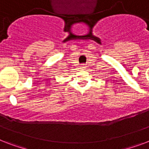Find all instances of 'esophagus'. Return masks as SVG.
Segmentation results:
<instances>
[{
	"mask_svg": "<svg viewBox=\"0 0 149 149\" xmlns=\"http://www.w3.org/2000/svg\"><path fill=\"white\" fill-rule=\"evenodd\" d=\"M80 67H81V69H84V68H85V65H84V64H82V65H80Z\"/></svg>",
	"mask_w": 149,
	"mask_h": 149,
	"instance_id": "obj_1",
	"label": "esophagus"
}]
</instances>
